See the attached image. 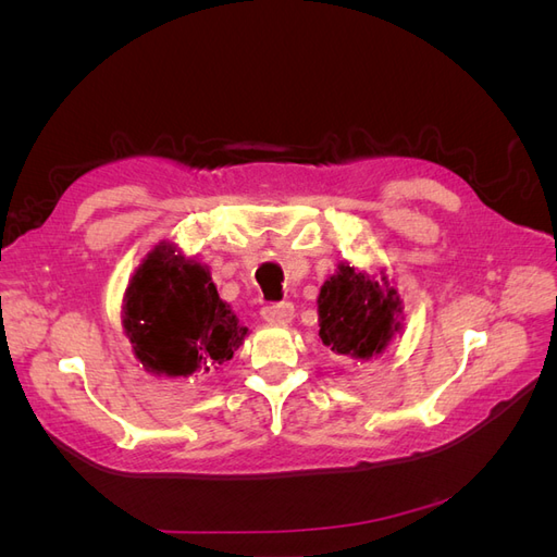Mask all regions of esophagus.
<instances>
[{
	"label": "esophagus",
	"instance_id": "esophagus-1",
	"mask_svg": "<svg viewBox=\"0 0 557 557\" xmlns=\"http://www.w3.org/2000/svg\"><path fill=\"white\" fill-rule=\"evenodd\" d=\"M262 318L267 323H274V325H288L290 320L295 318V307L290 301H274V305H267L262 307Z\"/></svg>",
	"mask_w": 557,
	"mask_h": 557
}]
</instances>
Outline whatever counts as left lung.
Returning a JSON list of instances; mask_svg holds the SVG:
<instances>
[{"label":"left lung","mask_w":557,"mask_h":557,"mask_svg":"<svg viewBox=\"0 0 557 557\" xmlns=\"http://www.w3.org/2000/svg\"><path fill=\"white\" fill-rule=\"evenodd\" d=\"M320 339L336 356L369 360L385 350L399 330L401 299L387 278H369L342 264L318 295Z\"/></svg>","instance_id":"1"}]
</instances>
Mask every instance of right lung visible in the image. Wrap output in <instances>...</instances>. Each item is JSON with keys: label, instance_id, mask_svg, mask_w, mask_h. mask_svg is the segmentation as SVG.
<instances>
[{"label": "right lung", "instance_id": "add662e5", "mask_svg": "<svg viewBox=\"0 0 557 557\" xmlns=\"http://www.w3.org/2000/svg\"><path fill=\"white\" fill-rule=\"evenodd\" d=\"M125 332L148 372L190 376L227 362L248 327L218 297L205 267L158 246L125 293Z\"/></svg>", "mask_w": 557, "mask_h": 557}]
</instances>
